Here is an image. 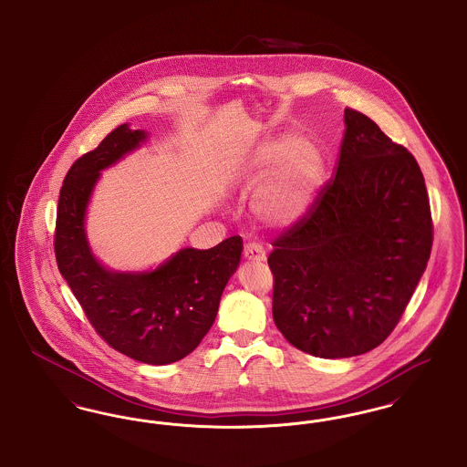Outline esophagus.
Returning a JSON list of instances; mask_svg holds the SVG:
<instances>
[{
    "mask_svg": "<svg viewBox=\"0 0 467 467\" xmlns=\"http://www.w3.org/2000/svg\"><path fill=\"white\" fill-rule=\"evenodd\" d=\"M244 255L246 261H254V263L266 261V250L263 248V244H255V242L244 244Z\"/></svg>",
    "mask_w": 467,
    "mask_h": 467,
    "instance_id": "esophagus-1",
    "label": "esophagus"
}]
</instances>
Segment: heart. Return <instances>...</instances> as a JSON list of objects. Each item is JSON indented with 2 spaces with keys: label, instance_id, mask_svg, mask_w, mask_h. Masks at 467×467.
Returning a JSON list of instances; mask_svg holds the SVG:
<instances>
[{
  "label": "heart",
  "instance_id": "1",
  "mask_svg": "<svg viewBox=\"0 0 467 467\" xmlns=\"http://www.w3.org/2000/svg\"><path fill=\"white\" fill-rule=\"evenodd\" d=\"M322 180V157L297 134H282L261 143L236 173V182L254 189L252 212L267 227L297 223L311 206Z\"/></svg>",
  "mask_w": 467,
  "mask_h": 467
}]
</instances>
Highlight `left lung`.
I'll list each match as a JSON object with an SVG mask.
<instances>
[{"label":"left lung","mask_w":467,"mask_h":467,"mask_svg":"<svg viewBox=\"0 0 467 467\" xmlns=\"http://www.w3.org/2000/svg\"><path fill=\"white\" fill-rule=\"evenodd\" d=\"M336 177L273 242V320L296 348L360 356L387 339L425 271L432 219L422 171L368 115L347 109Z\"/></svg>","instance_id":"left-lung-1"}]
</instances>
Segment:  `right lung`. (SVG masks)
<instances>
[{"label":"right lung","mask_w":467,"mask_h":467,"mask_svg":"<svg viewBox=\"0 0 467 467\" xmlns=\"http://www.w3.org/2000/svg\"><path fill=\"white\" fill-rule=\"evenodd\" d=\"M149 134L128 124L77 159L61 187L56 259L92 327L111 348L162 366L189 356L215 322L229 278L240 266L244 240L231 236L208 248H182L150 271L120 273L103 266L86 234V212L101 170L136 150Z\"/></svg>","instance_id":"obj_1"}]
</instances>
